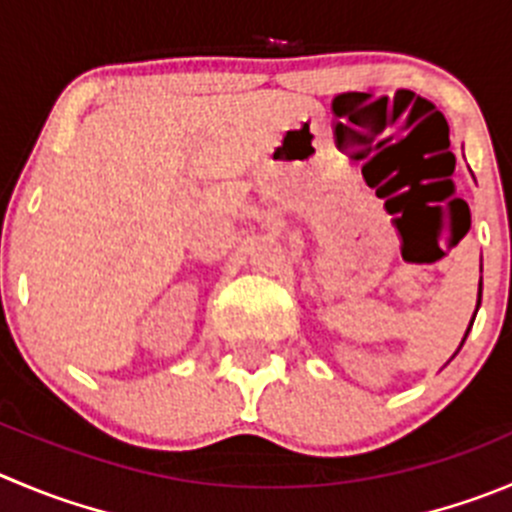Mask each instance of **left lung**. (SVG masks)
I'll return each instance as SVG.
<instances>
[{
	"label": "left lung",
	"mask_w": 512,
	"mask_h": 512,
	"mask_svg": "<svg viewBox=\"0 0 512 512\" xmlns=\"http://www.w3.org/2000/svg\"><path fill=\"white\" fill-rule=\"evenodd\" d=\"M480 301H483V281H480V294H478V309H480ZM478 309H475V314H478ZM472 321H475V316H472ZM472 321H470V329H472ZM470 329H467L465 332V339H467V334H470ZM465 339H462V344H465ZM460 344V347H462ZM457 352H460V349H457Z\"/></svg>",
	"instance_id": "left-lung-1"
}]
</instances>
